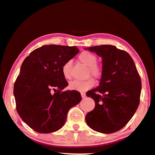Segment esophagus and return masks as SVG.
<instances>
[{
    "label": "esophagus",
    "mask_w": 155,
    "mask_h": 155,
    "mask_svg": "<svg viewBox=\"0 0 155 155\" xmlns=\"http://www.w3.org/2000/svg\"><path fill=\"white\" fill-rule=\"evenodd\" d=\"M81 97H82V98H85V97H86V94H85V93L81 92Z\"/></svg>",
    "instance_id": "1"
}]
</instances>
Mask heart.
I'll return each mask as SVG.
<instances>
[{
	"mask_svg": "<svg viewBox=\"0 0 155 155\" xmlns=\"http://www.w3.org/2000/svg\"><path fill=\"white\" fill-rule=\"evenodd\" d=\"M78 60L83 64L88 67L87 74L92 75L93 77L99 78L103 75V68L101 66L97 64L98 58L97 56L90 51H85L81 53L78 56ZM72 66V61L69 60L62 66V74L66 79L71 78L70 68ZM95 81L94 78H90L85 81L74 80L69 83V88L71 90H76L78 92H85L95 85Z\"/></svg>",
	"mask_w": 155,
	"mask_h": 155,
	"instance_id": "heart-1",
	"label": "heart"
}]
</instances>
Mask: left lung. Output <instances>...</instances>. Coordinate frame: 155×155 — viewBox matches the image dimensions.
I'll return each mask as SVG.
<instances>
[{
    "instance_id": "1",
    "label": "left lung",
    "mask_w": 155,
    "mask_h": 155,
    "mask_svg": "<svg viewBox=\"0 0 155 155\" xmlns=\"http://www.w3.org/2000/svg\"><path fill=\"white\" fill-rule=\"evenodd\" d=\"M103 58V75L99 87L86 93L95 101L85 121L94 130L104 134L119 131L133 117L140 103L141 80L132 57L116 46L87 48Z\"/></svg>"
}]
</instances>
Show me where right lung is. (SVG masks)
Masks as SVG:
<instances>
[{
  "label": "right lung",
  "instance_id": "add662e5",
  "mask_svg": "<svg viewBox=\"0 0 155 155\" xmlns=\"http://www.w3.org/2000/svg\"><path fill=\"white\" fill-rule=\"evenodd\" d=\"M78 51L76 46L43 45L22 63L14 95L19 116L34 130L57 131L65 123L68 110L81 101L78 91H63L68 83L62 74L63 65Z\"/></svg>",
  "mask_w": 155,
  "mask_h": 155
}]
</instances>
